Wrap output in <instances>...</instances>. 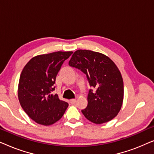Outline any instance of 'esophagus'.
<instances>
[{"instance_id": "esophagus-1", "label": "esophagus", "mask_w": 154, "mask_h": 154, "mask_svg": "<svg viewBox=\"0 0 154 154\" xmlns=\"http://www.w3.org/2000/svg\"><path fill=\"white\" fill-rule=\"evenodd\" d=\"M75 102H76V100L75 99H72V100H70V103L72 104H74Z\"/></svg>"}]
</instances>
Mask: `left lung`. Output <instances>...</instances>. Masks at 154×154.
Masks as SVG:
<instances>
[{"label": "left lung", "instance_id": "obj_1", "mask_svg": "<svg viewBox=\"0 0 154 154\" xmlns=\"http://www.w3.org/2000/svg\"><path fill=\"white\" fill-rule=\"evenodd\" d=\"M71 66L85 73L90 86L88 106L82 110L85 117L92 123L102 124L115 118L123 102L124 88L121 73L108 56L88 50H78L69 60Z\"/></svg>", "mask_w": 154, "mask_h": 154}]
</instances>
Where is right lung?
<instances>
[{"mask_svg":"<svg viewBox=\"0 0 154 154\" xmlns=\"http://www.w3.org/2000/svg\"><path fill=\"white\" fill-rule=\"evenodd\" d=\"M72 51L54 52L31 58L21 73L18 99L21 106L35 123L50 125L63 116L69 104L52 94L61 66Z\"/></svg>","mask_w":154,"mask_h":154,"instance_id":"1","label":"right lung"}]
</instances>
